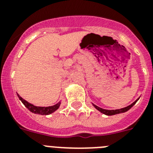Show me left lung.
<instances>
[{
	"instance_id": "obj_1",
	"label": "left lung",
	"mask_w": 153,
	"mask_h": 153,
	"mask_svg": "<svg viewBox=\"0 0 153 153\" xmlns=\"http://www.w3.org/2000/svg\"><path fill=\"white\" fill-rule=\"evenodd\" d=\"M139 99H140V98H138L137 100L135 101V102H133L132 104H130L129 106H126V107L122 108V109H102V108L96 106L95 104H93V103H92V104H93V106H94V107H95L96 109L98 110V111H100L101 113H102V114H105V115H106V116H113V115L120 114V113H126V112H127L128 110H129V109H130L132 107V106H134L135 104H136V102H137L138 100H139Z\"/></svg>"
}]
</instances>
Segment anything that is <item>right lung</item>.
<instances>
[{"mask_svg":"<svg viewBox=\"0 0 153 153\" xmlns=\"http://www.w3.org/2000/svg\"><path fill=\"white\" fill-rule=\"evenodd\" d=\"M17 97H18L19 100L23 102V104H24V106H26L31 113H35V114L45 115V116L46 115L51 114V113H54L56 109H59V107H60V103H61V102L60 101V102H57L56 104H55V105L51 106H34L33 104L28 102L27 101H26L25 100H24L19 94H17Z\"/></svg>","mask_w":153,"mask_h":153,"instance_id":"1","label":"right lung"}]
</instances>
